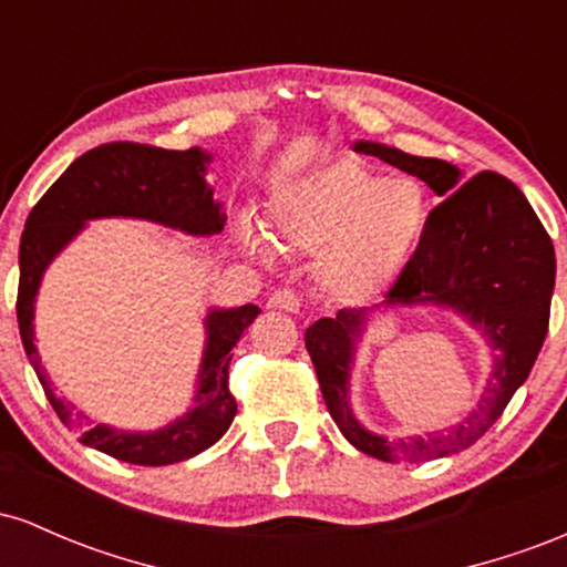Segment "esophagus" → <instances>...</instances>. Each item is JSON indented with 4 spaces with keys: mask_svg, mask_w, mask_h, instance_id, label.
<instances>
[{
    "mask_svg": "<svg viewBox=\"0 0 567 567\" xmlns=\"http://www.w3.org/2000/svg\"><path fill=\"white\" fill-rule=\"evenodd\" d=\"M269 309H279V311H298L301 309V301L292 290H275L269 298Z\"/></svg>",
    "mask_w": 567,
    "mask_h": 567,
    "instance_id": "obj_1",
    "label": "esophagus"
}]
</instances>
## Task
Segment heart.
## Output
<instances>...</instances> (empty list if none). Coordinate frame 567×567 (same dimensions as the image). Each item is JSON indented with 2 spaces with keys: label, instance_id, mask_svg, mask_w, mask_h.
Masks as SVG:
<instances>
[{
  "label": "heart",
  "instance_id": "1",
  "mask_svg": "<svg viewBox=\"0 0 567 567\" xmlns=\"http://www.w3.org/2000/svg\"><path fill=\"white\" fill-rule=\"evenodd\" d=\"M429 197L413 178H383L360 162L298 175L275 194L269 229L288 250L317 256L315 275L330 298L365 303L405 271L429 229ZM247 256L271 264L275 245L250 216L237 220Z\"/></svg>",
  "mask_w": 567,
  "mask_h": 567
}]
</instances>
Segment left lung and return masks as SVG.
Instances as JSON below:
<instances>
[{
  "mask_svg": "<svg viewBox=\"0 0 567 567\" xmlns=\"http://www.w3.org/2000/svg\"><path fill=\"white\" fill-rule=\"evenodd\" d=\"M354 152L379 157L421 178L442 202L429 229L386 301L375 309H341L306 330L303 341L330 415L357 451L381 461H429L464 451L498 421L530 375L549 330L555 290V247L525 194L498 173H480L464 184L451 162L413 157L386 143L357 141ZM434 302L453 308L494 349V365L478 408L440 433L389 441L370 433L350 410V365L355 341L373 310L383 305Z\"/></svg>",
  "mask_w": 567,
  "mask_h": 567,
  "instance_id": "left-lung-1",
  "label": "left lung"
}]
</instances>
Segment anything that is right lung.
I'll list each match as a JSON object with an SVG mask.
<instances>
[{
  "label": "right lung",
  "instance_id": "add662e5",
  "mask_svg": "<svg viewBox=\"0 0 567 567\" xmlns=\"http://www.w3.org/2000/svg\"><path fill=\"white\" fill-rule=\"evenodd\" d=\"M210 159V154L202 148L167 152L141 143H106L71 162L25 220L18 252V328L25 354L58 419L80 432L82 445L127 464H178L224 437L237 415V400L229 392V351L237 347L239 336L250 328L261 309L252 303L237 309L213 306L205 317L207 338L192 408L154 432H125L106 424H84L87 415L53 392V383L44 375L34 347L37 292L48 266L87 226V220L141 218L194 237L224 231V205L213 197V188L205 181Z\"/></svg>",
  "mask_w": 567,
  "mask_h": 567
}]
</instances>
